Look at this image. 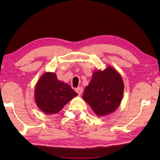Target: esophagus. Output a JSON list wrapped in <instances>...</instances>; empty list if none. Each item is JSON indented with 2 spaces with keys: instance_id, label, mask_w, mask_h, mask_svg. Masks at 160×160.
<instances>
[{
  "instance_id": "1",
  "label": "esophagus",
  "mask_w": 160,
  "mask_h": 160,
  "mask_svg": "<svg viewBox=\"0 0 160 160\" xmlns=\"http://www.w3.org/2000/svg\"><path fill=\"white\" fill-rule=\"evenodd\" d=\"M76 92L78 94V95H81V94H82V92H83V88L82 87H78V88L76 89Z\"/></svg>"
}]
</instances>
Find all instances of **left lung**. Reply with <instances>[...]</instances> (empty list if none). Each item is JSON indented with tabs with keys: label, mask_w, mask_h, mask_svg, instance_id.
Masks as SVG:
<instances>
[{
	"label": "left lung",
	"mask_w": 160,
	"mask_h": 160,
	"mask_svg": "<svg viewBox=\"0 0 160 160\" xmlns=\"http://www.w3.org/2000/svg\"><path fill=\"white\" fill-rule=\"evenodd\" d=\"M123 92L124 84L121 76L112 67H108L93 73L82 97L96 114L105 116L118 108Z\"/></svg>",
	"instance_id": "left-lung-1"
}]
</instances>
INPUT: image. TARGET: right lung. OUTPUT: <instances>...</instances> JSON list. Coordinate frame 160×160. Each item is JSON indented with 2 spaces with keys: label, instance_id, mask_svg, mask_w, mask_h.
<instances>
[{
  "label": "right lung",
  "instance_id": "add662e5",
  "mask_svg": "<svg viewBox=\"0 0 160 160\" xmlns=\"http://www.w3.org/2000/svg\"><path fill=\"white\" fill-rule=\"evenodd\" d=\"M77 93L68 84L59 81L54 73H46L35 88L37 106L47 114L57 113Z\"/></svg>",
  "mask_w": 160,
  "mask_h": 160
}]
</instances>
